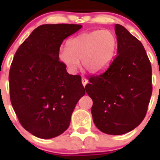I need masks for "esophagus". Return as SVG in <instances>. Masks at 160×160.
<instances>
[{"mask_svg":"<svg viewBox=\"0 0 160 160\" xmlns=\"http://www.w3.org/2000/svg\"><path fill=\"white\" fill-rule=\"evenodd\" d=\"M81 81H82V84L83 85V87L86 86L87 83H88V80H87V79L84 78V77H83V78H82Z\"/></svg>","mask_w":160,"mask_h":160,"instance_id":"esophagus-1","label":"esophagus"}]
</instances>
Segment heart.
<instances>
[{"label":"heart","instance_id":"heart-1","mask_svg":"<svg viewBox=\"0 0 160 160\" xmlns=\"http://www.w3.org/2000/svg\"><path fill=\"white\" fill-rule=\"evenodd\" d=\"M117 48V38L109 30H96L81 33L67 42V49L61 48L58 59L72 73L80 67L91 73H98L109 66Z\"/></svg>","mask_w":160,"mask_h":160}]
</instances>
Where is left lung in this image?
<instances>
[{"instance_id":"left-lung-1","label":"left lung","mask_w":160,"mask_h":160,"mask_svg":"<svg viewBox=\"0 0 160 160\" xmlns=\"http://www.w3.org/2000/svg\"><path fill=\"white\" fill-rule=\"evenodd\" d=\"M117 56L108 70L89 79L86 92L93 101L97 128L108 135L129 132L144 119L152 95V68L142 44L116 24Z\"/></svg>"}]
</instances>
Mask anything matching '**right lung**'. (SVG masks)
Here are the masks:
<instances>
[{
  "mask_svg": "<svg viewBox=\"0 0 160 160\" xmlns=\"http://www.w3.org/2000/svg\"><path fill=\"white\" fill-rule=\"evenodd\" d=\"M81 25H42L19 46L9 72L12 107L23 128L52 138L68 128L85 90L78 75H70L58 59L62 41Z\"/></svg>",
  "mask_w": 160,
  "mask_h": 160,
  "instance_id": "right-lung-1",
  "label": "right lung"
}]
</instances>
